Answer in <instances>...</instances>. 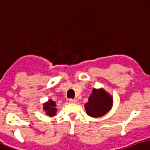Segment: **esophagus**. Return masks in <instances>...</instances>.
<instances>
[{
	"mask_svg": "<svg viewBox=\"0 0 150 150\" xmlns=\"http://www.w3.org/2000/svg\"><path fill=\"white\" fill-rule=\"evenodd\" d=\"M76 100L75 99H72V98H70V99H69V102L71 103H76Z\"/></svg>",
	"mask_w": 150,
	"mask_h": 150,
	"instance_id": "34e87169",
	"label": "esophagus"
}]
</instances>
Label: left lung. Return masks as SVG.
Listing matches in <instances>:
<instances>
[{
	"mask_svg": "<svg viewBox=\"0 0 150 150\" xmlns=\"http://www.w3.org/2000/svg\"><path fill=\"white\" fill-rule=\"evenodd\" d=\"M112 106V98L103 89H93L88 98V102L85 103V109L88 115L100 117L105 115Z\"/></svg>",
	"mask_w": 150,
	"mask_h": 150,
	"instance_id": "left-lung-1",
	"label": "left lung"
}]
</instances>
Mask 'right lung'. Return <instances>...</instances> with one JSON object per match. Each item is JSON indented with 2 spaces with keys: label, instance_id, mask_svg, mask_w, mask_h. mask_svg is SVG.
<instances>
[{
  "label": "right lung",
  "instance_id": "add662e5",
  "mask_svg": "<svg viewBox=\"0 0 150 150\" xmlns=\"http://www.w3.org/2000/svg\"><path fill=\"white\" fill-rule=\"evenodd\" d=\"M55 107H56V103H55L54 101L50 100L47 103L44 104L43 109L46 111V114L48 115L49 116H54V115H55L56 111H57V109L55 108Z\"/></svg>",
  "mask_w": 150,
  "mask_h": 150
}]
</instances>
